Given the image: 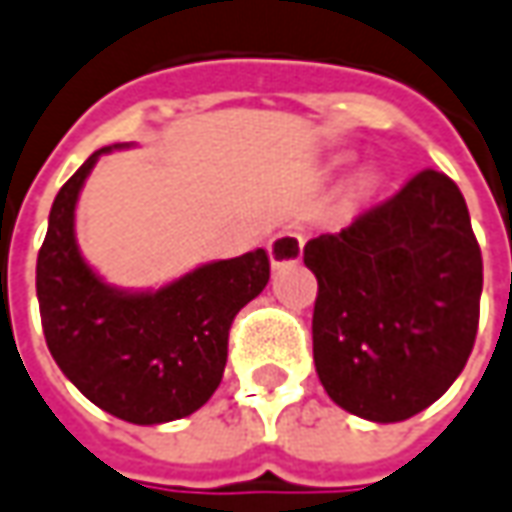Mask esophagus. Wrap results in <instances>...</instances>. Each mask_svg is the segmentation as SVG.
I'll list each match as a JSON object with an SVG mask.
<instances>
[{
    "label": "esophagus",
    "mask_w": 512,
    "mask_h": 512,
    "mask_svg": "<svg viewBox=\"0 0 512 512\" xmlns=\"http://www.w3.org/2000/svg\"><path fill=\"white\" fill-rule=\"evenodd\" d=\"M302 241L300 232H294V229H283V232H277L274 238L269 241V257H271V266H285V263H297L302 257Z\"/></svg>",
    "instance_id": "obj_1"
}]
</instances>
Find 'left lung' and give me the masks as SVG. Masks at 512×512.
Returning a JSON list of instances; mask_svg holds the SVG:
<instances>
[{
  "mask_svg": "<svg viewBox=\"0 0 512 512\" xmlns=\"http://www.w3.org/2000/svg\"><path fill=\"white\" fill-rule=\"evenodd\" d=\"M316 274L314 364L336 406L398 423L446 392L474 350L482 252L460 187L420 170L342 232L302 249Z\"/></svg>",
  "mask_w": 512,
  "mask_h": 512,
  "instance_id": "8db88e82",
  "label": "left lung"
}]
</instances>
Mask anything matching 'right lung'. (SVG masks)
<instances>
[{
	"mask_svg": "<svg viewBox=\"0 0 512 512\" xmlns=\"http://www.w3.org/2000/svg\"><path fill=\"white\" fill-rule=\"evenodd\" d=\"M111 148L125 145L95 151L52 201L36 263L38 308L61 373L103 412L156 426L193 415L218 389L232 319L269 283V255L204 263L159 291L103 283L75 241V204Z\"/></svg>",
	"mask_w": 512,
	"mask_h": 512,
	"instance_id": "1",
	"label": "right lung"
}]
</instances>
